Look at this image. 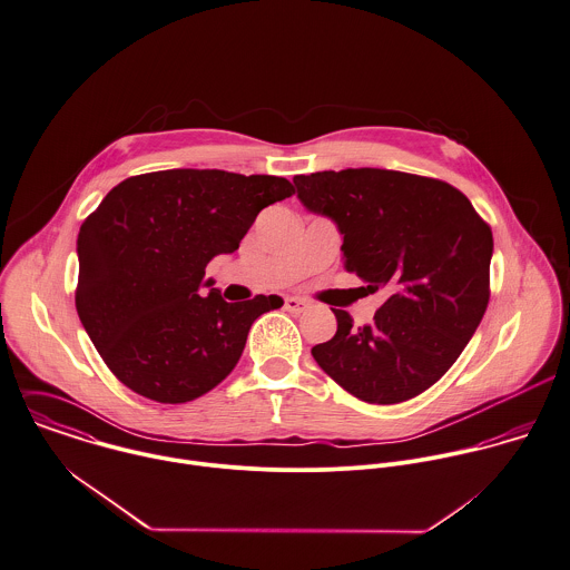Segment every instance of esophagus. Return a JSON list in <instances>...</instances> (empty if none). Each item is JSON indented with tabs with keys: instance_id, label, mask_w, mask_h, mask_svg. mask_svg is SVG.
<instances>
[{
	"instance_id": "34e87169",
	"label": "esophagus",
	"mask_w": 570,
	"mask_h": 570,
	"mask_svg": "<svg viewBox=\"0 0 570 570\" xmlns=\"http://www.w3.org/2000/svg\"><path fill=\"white\" fill-rule=\"evenodd\" d=\"M284 308H286L288 313L299 315V313H304V311L308 308V304H306L304 299H297V297H286V299H284Z\"/></svg>"
}]
</instances>
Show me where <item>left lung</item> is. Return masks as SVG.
I'll return each mask as SVG.
<instances>
[{
    "label": "left lung",
    "instance_id": "left-lung-1",
    "mask_svg": "<svg viewBox=\"0 0 570 570\" xmlns=\"http://www.w3.org/2000/svg\"><path fill=\"white\" fill-rule=\"evenodd\" d=\"M293 183L306 209L337 223L343 268L390 293L361 328L333 311L337 333L313 347L315 361L365 403L419 396L454 365L487 311L491 227L439 178L361 167Z\"/></svg>",
    "mask_w": 570,
    "mask_h": 570
}]
</instances>
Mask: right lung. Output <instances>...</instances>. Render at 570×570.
I'll return each instance as SVG.
<instances>
[{"label":"right lung","instance_id":"add662e5","mask_svg":"<svg viewBox=\"0 0 570 570\" xmlns=\"http://www.w3.org/2000/svg\"><path fill=\"white\" fill-rule=\"evenodd\" d=\"M295 187L279 176L167 169L118 183L83 220L79 320L116 379L156 403H187L225 381L250 324L284 302L200 293L212 257L233 253L257 214ZM209 286V282H207Z\"/></svg>","mask_w":570,"mask_h":570}]
</instances>
